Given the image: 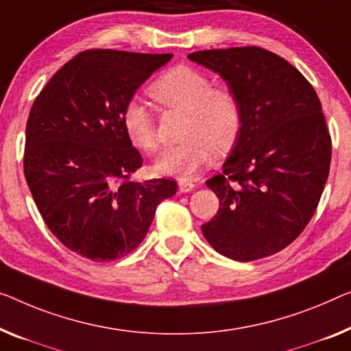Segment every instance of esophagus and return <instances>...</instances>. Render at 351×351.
<instances>
[{
	"label": "esophagus",
	"instance_id": "34e87169",
	"mask_svg": "<svg viewBox=\"0 0 351 351\" xmlns=\"http://www.w3.org/2000/svg\"><path fill=\"white\" fill-rule=\"evenodd\" d=\"M178 187H180L181 192H192L193 187H195V184H193V182L189 181V180H184V178H181V180L178 181Z\"/></svg>",
	"mask_w": 351,
	"mask_h": 351
}]
</instances>
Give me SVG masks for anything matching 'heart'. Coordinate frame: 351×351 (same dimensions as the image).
Wrapping results in <instances>:
<instances>
[{
	"mask_svg": "<svg viewBox=\"0 0 351 351\" xmlns=\"http://www.w3.org/2000/svg\"><path fill=\"white\" fill-rule=\"evenodd\" d=\"M149 96L169 110L187 114L184 142L167 148L154 162L158 175L189 178L237 145L243 129V106L230 88H219L213 78L191 66H176L151 83ZM121 124L132 145L145 153L159 148L158 124L151 110L140 101L123 107Z\"/></svg>",
	"mask_w": 351,
	"mask_h": 351,
	"instance_id": "b5f03b06",
	"label": "heart"
}]
</instances>
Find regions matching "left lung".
<instances>
[{
    "instance_id": "8db88e82",
    "label": "left lung",
    "mask_w": 351,
    "mask_h": 351,
    "mask_svg": "<svg viewBox=\"0 0 351 351\" xmlns=\"http://www.w3.org/2000/svg\"><path fill=\"white\" fill-rule=\"evenodd\" d=\"M243 106V129L221 175L206 186L219 211L206 241L238 261L269 257L300 237L315 213L331 164V135L315 90L279 55L260 47L193 51Z\"/></svg>"
}]
</instances>
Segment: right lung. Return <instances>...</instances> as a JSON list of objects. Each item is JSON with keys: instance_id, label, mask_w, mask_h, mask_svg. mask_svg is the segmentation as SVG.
Segmentation results:
<instances>
[{"instance_id": "1", "label": "right lung", "mask_w": 351, "mask_h": 351, "mask_svg": "<svg viewBox=\"0 0 351 351\" xmlns=\"http://www.w3.org/2000/svg\"><path fill=\"white\" fill-rule=\"evenodd\" d=\"M171 53L91 49L39 93L26 123L23 171L45 226L93 261L121 258L143 241L175 180L130 181L143 164L121 124L123 107Z\"/></svg>"}]
</instances>
